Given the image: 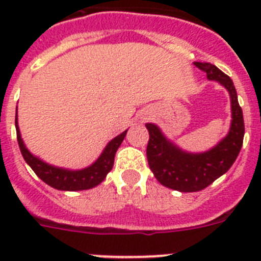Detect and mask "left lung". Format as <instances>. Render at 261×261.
I'll return each mask as SVG.
<instances>
[{"instance_id": "8db88e82", "label": "left lung", "mask_w": 261, "mask_h": 261, "mask_svg": "<svg viewBox=\"0 0 261 261\" xmlns=\"http://www.w3.org/2000/svg\"><path fill=\"white\" fill-rule=\"evenodd\" d=\"M206 73L211 81H217L230 94L231 125L225 138L205 153H188L163 136L155 124H146L149 142L146 155L149 167L162 186L180 192H197L211 186L216 179L227 172L243 145V112L231 78L209 62H193Z\"/></svg>"}]
</instances>
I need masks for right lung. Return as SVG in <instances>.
Returning a JSON list of instances; mask_svg holds the SVG:
<instances>
[{"label":"right lung","mask_w":261,"mask_h":261,"mask_svg":"<svg viewBox=\"0 0 261 261\" xmlns=\"http://www.w3.org/2000/svg\"><path fill=\"white\" fill-rule=\"evenodd\" d=\"M15 128H17V140L20 153L27 162V165L34 170L36 175L48 186L60 191H84L96 187L106 179L108 172L112 170L115 161V154L123 142L126 135L124 130L121 135L111 140L105 147L103 153L99 155L91 166L82 170H68V168L55 167L52 165L43 162L38 156L32 155L20 137L19 126H18V115L15 112Z\"/></svg>","instance_id":"right-lung-1"}]
</instances>
